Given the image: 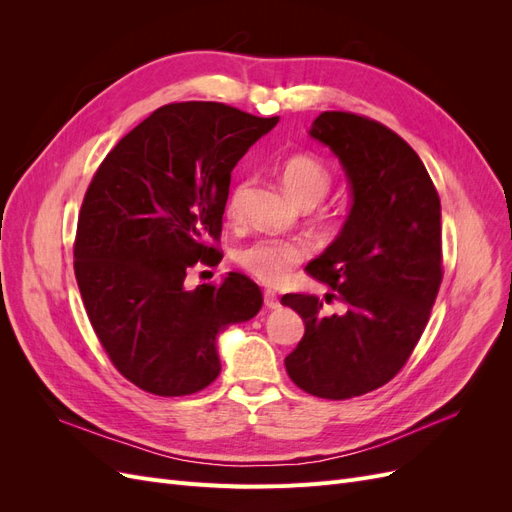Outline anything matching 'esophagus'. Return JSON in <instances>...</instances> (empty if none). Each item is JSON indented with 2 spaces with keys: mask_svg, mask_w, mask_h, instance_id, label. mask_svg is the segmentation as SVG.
Here are the masks:
<instances>
[{
  "mask_svg": "<svg viewBox=\"0 0 512 512\" xmlns=\"http://www.w3.org/2000/svg\"><path fill=\"white\" fill-rule=\"evenodd\" d=\"M265 305L269 309H277L280 307V299H277V294L273 290H265Z\"/></svg>",
  "mask_w": 512,
  "mask_h": 512,
  "instance_id": "1",
  "label": "esophagus"
}]
</instances>
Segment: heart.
Segmentation results:
<instances>
[{
	"label": "heart",
	"instance_id": "b5f03b06",
	"mask_svg": "<svg viewBox=\"0 0 512 512\" xmlns=\"http://www.w3.org/2000/svg\"><path fill=\"white\" fill-rule=\"evenodd\" d=\"M280 179L288 196L305 209L318 205L320 200L329 194L333 181L329 168L318 158L307 156V153H297V156L286 158L280 166ZM245 188V181L232 185V190L226 198L228 218H237ZM305 256L307 247L299 241L262 237L252 241L250 245L241 247L235 254V260L239 262V267L254 275L258 282L267 286H282L290 280L292 269L301 265Z\"/></svg>",
	"mask_w": 512,
	"mask_h": 512
}]
</instances>
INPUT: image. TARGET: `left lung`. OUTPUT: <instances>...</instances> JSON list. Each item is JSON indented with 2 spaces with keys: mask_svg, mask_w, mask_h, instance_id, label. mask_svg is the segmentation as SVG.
Wrapping results in <instances>:
<instances>
[{
  "mask_svg": "<svg viewBox=\"0 0 512 512\" xmlns=\"http://www.w3.org/2000/svg\"><path fill=\"white\" fill-rule=\"evenodd\" d=\"M327 145L350 185V211L307 273L346 303L327 316L314 294H284L305 335L286 356L290 380L322 399L389 382L421 339L442 282L440 196L416 151L382 123L320 113L307 132Z\"/></svg>",
  "mask_w": 512,
  "mask_h": 512,
  "instance_id": "left-lung-1",
  "label": "left lung"
}]
</instances>
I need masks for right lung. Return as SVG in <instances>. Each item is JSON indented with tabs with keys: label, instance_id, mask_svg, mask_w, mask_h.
Returning <instances> with one entry per match:
<instances>
[{
	"label": "right lung",
	"instance_id": "right-lung-1",
	"mask_svg": "<svg viewBox=\"0 0 512 512\" xmlns=\"http://www.w3.org/2000/svg\"><path fill=\"white\" fill-rule=\"evenodd\" d=\"M277 117L220 102L153 111L108 153L85 194L74 243L81 297L108 359L138 389L203 391L220 374L218 337L252 320L260 288L230 271L220 286H183L215 265L230 173Z\"/></svg>",
	"mask_w": 512,
	"mask_h": 512
}]
</instances>
